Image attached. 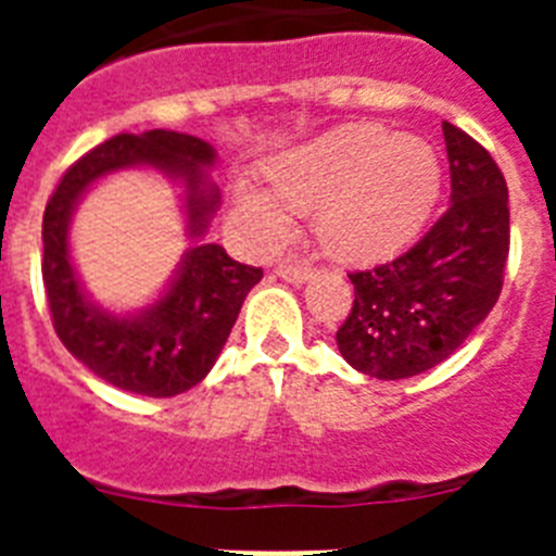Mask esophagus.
Listing matches in <instances>:
<instances>
[{
    "mask_svg": "<svg viewBox=\"0 0 556 556\" xmlns=\"http://www.w3.org/2000/svg\"><path fill=\"white\" fill-rule=\"evenodd\" d=\"M275 275L283 278V281L294 283V287H301V283H306L312 278L314 269L308 264H281V267L275 269Z\"/></svg>",
    "mask_w": 556,
    "mask_h": 556,
    "instance_id": "34e87169",
    "label": "esophagus"
}]
</instances>
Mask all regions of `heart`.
I'll list each match as a JSON object with an SVG mask.
<instances>
[{"label":"heart","instance_id":"b5f03b06","mask_svg":"<svg viewBox=\"0 0 556 556\" xmlns=\"http://www.w3.org/2000/svg\"><path fill=\"white\" fill-rule=\"evenodd\" d=\"M267 189L233 184V217L258 248L292 233L312 211L314 233L339 262L367 264L404 250L440 198V159L429 141L381 125H342L264 164Z\"/></svg>","mask_w":556,"mask_h":556}]
</instances>
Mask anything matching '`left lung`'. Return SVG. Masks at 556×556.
Returning <instances> with one entry per match:
<instances>
[{"instance_id":"left-lung-1","label":"left lung","mask_w":556,"mask_h":556,"mask_svg":"<svg viewBox=\"0 0 556 556\" xmlns=\"http://www.w3.org/2000/svg\"><path fill=\"white\" fill-rule=\"evenodd\" d=\"M451 205L429 233L378 267L351 273L353 306L337 331L348 365L381 381L420 376L470 337L501 294L509 255L507 180L490 152L443 122Z\"/></svg>"}]
</instances>
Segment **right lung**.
<instances>
[{
	"label": "right lung",
	"instance_id": "right-lung-1",
	"mask_svg": "<svg viewBox=\"0 0 556 556\" xmlns=\"http://www.w3.org/2000/svg\"><path fill=\"white\" fill-rule=\"evenodd\" d=\"M217 150L208 141L175 130L119 132L72 164L43 211V287L52 323L66 351L119 390L172 397L200 384L230 337L262 267L233 262L225 248L205 242L219 208V189L208 169ZM161 170L185 189L187 235L192 248L164 293L139 313L116 315L87 298L79 283L67 228L81 194L113 170Z\"/></svg>",
	"mask_w": 556,
	"mask_h": 556
}]
</instances>
